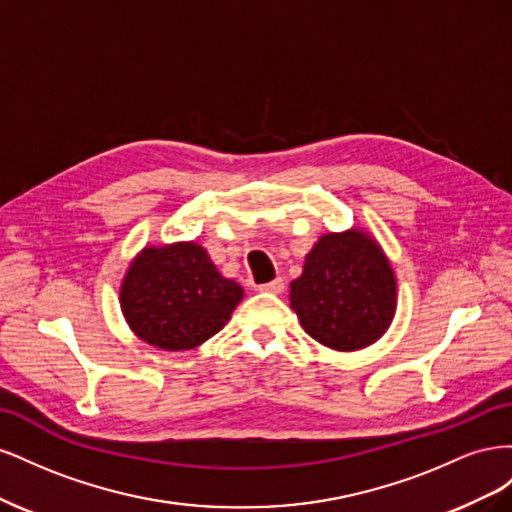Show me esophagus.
<instances>
[{
    "instance_id": "esophagus-1",
    "label": "esophagus",
    "mask_w": 512,
    "mask_h": 512,
    "mask_svg": "<svg viewBox=\"0 0 512 512\" xmlns=\"http://www.w3.org/2000/svg\"><path fill=\"white\" fill-rule=\"evenodd\" d=\"M284 288H286V282H284V277H275L273 282H269V284H262V286H258V290H262V292H273V294H282L284 292Z\"/></svg>"
}]
</instances>
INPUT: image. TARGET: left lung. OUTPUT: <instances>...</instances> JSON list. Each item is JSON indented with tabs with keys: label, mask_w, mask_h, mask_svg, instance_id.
Returning a JSON list of instances; mask_svg holds the SVG:
<instances>
[{
	"label": "left lung",
	"mask_w": 512,
	"mask_h": 512,
	"mask_svg": "<svg viewBox=\"0 0 512 512\" xmlns=\"http://www.w3.org/2000/svg\"><path fill=\"white\" fill-rule=\"evenodd\" d=\"M290 307L318 344L363 350L389 331L397 309V277L382 245L352 226L324 232L290 282Z\"/></svg>",
	"instance_id": "left-lung-1"
}]
</instances>
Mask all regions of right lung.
<instances>
[{
  "instance_id": "obj_1",
  "label": "right lung",
  "mask_w": 512,
  "mask_h": 512,
  "mask_svg": "<svg viewBox=\"0 0 512 512\" xmlns=\"http://www.w3.org/2000/svg\"><path fill=\"white\" fill-rule=\"evenodd\" d=\"M243 288L224 277L196 241L145 245L119 286L130 331L168 352L205 344L230 320Z\"/></svg>"
}]
</instances>
